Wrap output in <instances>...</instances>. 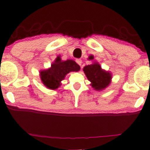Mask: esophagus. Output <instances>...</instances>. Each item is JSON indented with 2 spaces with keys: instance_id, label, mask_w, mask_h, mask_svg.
Segmentation results:
<instances>
[{
  "instance_id": "esophagus-1",
  "label": "esophagus",
  "mask_w": 150,
  "mask_h": 150,
  "mask_svg": "<svg viewBox=\"0 0 150 150\" xmlns=\"http://www.w3.org/2000/svg\"><path fill=\"white\" fill-rule=\"evenodd\" d=\"M76 62H77V64L79 65H81V64H82V60H81V59H76Z\"/></svg>"
}]
</instances>
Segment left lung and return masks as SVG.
<instances>
[{"instance_id": "8db88e82", "label": "left lung", "mask_w": 150, "mask_h": 150, "mask_svg": "<svg viewBox=\"0 0 150 150\" xmlns=\"http://www.w3.org/2000/svg\"><path fill=\"white\" fill-rule=\"evenodd\" d=\"M89 59H92V56L90 57ZM83 71L88 81L92 83L91 85L95 90L104 89L110 84L111 80L110 73L101 69V67L98 63L85 66L83 68Z\"/></svg>"}]
</instances>
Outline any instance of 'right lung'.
I'll use <instances>...</instances> for the list:
<instances>
[{"instance_id": "add662e5", "label": "right lung", "mask_w": 150, "mask_h": 150, "mask_svg": "<svg viewBox=\"0 0 150 150\" xmlns=\"http://www.w3.org/2000/svg\"><path fill=\"white\" fill-rule=\"evenodd\" d=\"M79 69V65L74 61L68 59L62 62L60 57H57L50 69L41 71L40 77L45 87L54 90L59 87L60 82L64 79L65 76L68 73L78 71Z\"/></svg>"}]
</instances>
